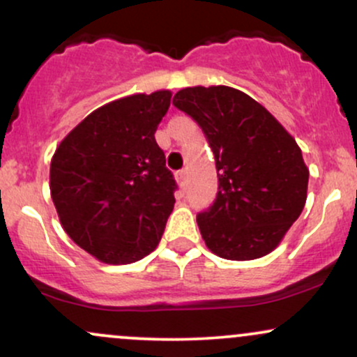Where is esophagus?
<instances>
[{
	"mask_svg": "<svg viewBox=\"0 0 357 357\" xmlns=\"http://www.w3.org/2000/svg\"><path fill=\"white\" fill-rule=\"evenodd\" d=\"M186 174H188V169H181V171H178V181H179V184H181V186H184V183H186Z\"/></svg>",
	"mask_w": 357,
	"mask_h": 357,
	"instance_id": "obj_1",
	"label": "esophagus"
}]
</instances>
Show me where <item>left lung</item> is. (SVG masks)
Instances as JSON below:
<instances>
[{
  "label": "left lung",
  "instance_id": "8db88e82",
  "mask_svg": "<svg viewBox=\"0 0 357 357\" xmlns=\"http://www.w3.org/2000/svg\"><path fill=\"white\" fill-rule=\"evenodd\" d=\"M173 104L198 122L215 154L218 192L196 216L206 247L227 260L267 255L307 199L309 169L296 139L264 105L225 85L183 89Z\"/></svg>",
  "mask_w": 357,
  "mask_h": 357
}]
</instances>
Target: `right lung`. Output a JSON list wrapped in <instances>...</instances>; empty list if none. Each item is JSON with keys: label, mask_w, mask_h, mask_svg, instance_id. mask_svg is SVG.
<instances>
[{"label": "right lung", "mask_w": 357, "mask_h": 357, "mask_svg": "<svg viewBox=\"0 0 357 357\" xmlns=\"http://www.w3.org/2000/svg\"><path fill=\"white\" fill-rule=\"evenodd\" d=\"M169 90L93 110L56 147L53 204L67 235L105 264H130L158 247L178 190L154 132Z\"/></svg>", "instance_id": "obj_1"}]
</instances>
